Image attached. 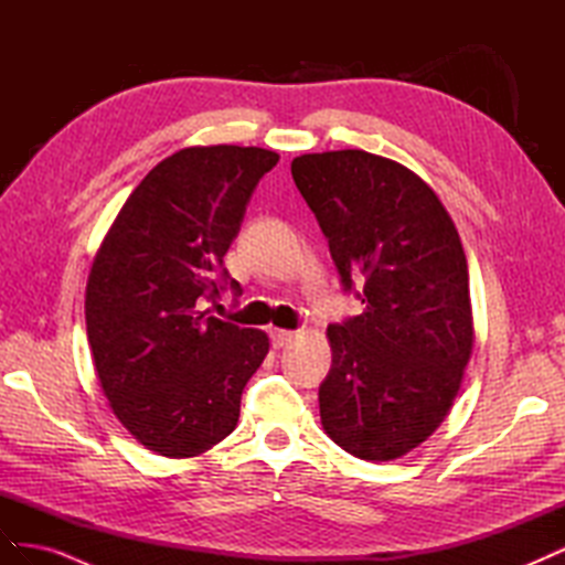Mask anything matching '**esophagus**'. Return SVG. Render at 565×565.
Returning a JSON list of instances; mask_svg holds the SVG:
<instances>
[{
  "instance_id": "obj_1",
  "label": "esophagus",
  "mask_w": 565,
  "mask_h": 565,
  "mask_svg": "<svg viewBox=\"0 0 565 565\" xmlns=\"http://www.w3.org/2000/svg\"><path fill=\"white\" fill-rule=\"evenodd\" d=\"M270 341H273V347L276 349H285V347H289L295 341V332H289V330H273L270 332Z\"/></svg>"
}]
</instances>
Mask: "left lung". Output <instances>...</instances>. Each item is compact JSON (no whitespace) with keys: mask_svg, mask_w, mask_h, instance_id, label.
Listing matches in <instances>:
<instances>
[{"mask_svg":"<svg viewBox=\"0 0 565 565\" xmlns=\"http://www.w3.org/2000/svg\"><path fill=\"white\" fill-rule=\"evenodd\" d=\"M292 179L361 316L330 324L320 422L341 450L391 461L448 417L473 351L469 266L429 183L367 150L306 152Z\"/></svg>","mask_w":565,"mask_h":565,"instance_id":"obj_1","label":"left lung"}]
</instances>
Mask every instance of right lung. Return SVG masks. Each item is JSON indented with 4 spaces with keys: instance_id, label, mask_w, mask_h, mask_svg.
I'll list each match as a JSON object with an SVG mask.
<instances>
[{
    "instance_id": "obj_1",
    "label": "right lung",
    "mask_w": 565,
    "mask_h": 565,
    "mask_svg": "<svg viewBox=\"0 0 565 565\" xmlns=\"http://www.w3.org/2000/svg\"><path fill=\"white\" fill-rule=\"evenodd\" d=\"M266 148L191 146L134 188L100 243L84 295L87 337L115 417L146 450L198 457L241 417L243 388L268 353L262 330L200 311L228 278L224 256L259 179Z\"/></svg>"
}]
</instances>
